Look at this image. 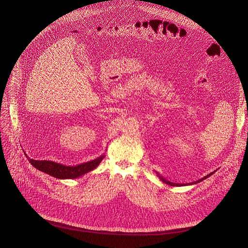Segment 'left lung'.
<instances>
[{"label":"left lung","instance_id":"1","mask_svg":"<svg viewBox=\"0 0 248 248\" xmlns=\"http://www.w3.org/2000/svg\"><path fill=\"white\" fill-rule=\"evenodd\" d=\"M214 172H212V173H210L209 175H207V176H205L204 178H202V179H199V180H197V181H195V182H193V183H189V184H177V183H173V182H170V181H168V180H166L164 177H162L159 173H157L155 172V174H157V176L160 178V180L162 181V182H164L165 184H167V185H170V186H187V185H192V184H197V183H199V182H201V181H203V180H205V179H207L208 177H210L212 174H213Z\"/></svg>","mask_w":248,"mask_h":248}]
</instances>
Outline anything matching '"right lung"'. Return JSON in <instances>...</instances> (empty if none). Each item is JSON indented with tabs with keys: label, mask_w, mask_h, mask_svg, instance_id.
I'll return each mask as SVG.
<instances>
[{
	"label": "right lung",
	"mask_w": 248,
	"mask_h": 248,
	"mask_svg": "<svg viewBox=\"0 0 248 248\" xmlns=\"http://www.w3.org/2000/svg\"><path fill=\"white\" fill-rule=\"evenodd\" d=\"M104 155H99L98 158L89 161L86 163H82L76 166H65L60 163H56L53 161H36L33 159H29V162L33 167L38 169L39 171L44 172L52 177L58 179H75L80 177L94 169L100 164L103 160Z\"/></svg>",
	"instance_id": "obj_1"
}]
</instances>
